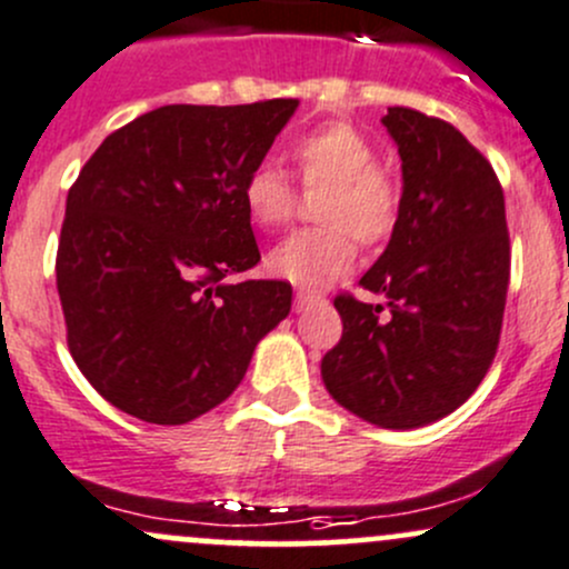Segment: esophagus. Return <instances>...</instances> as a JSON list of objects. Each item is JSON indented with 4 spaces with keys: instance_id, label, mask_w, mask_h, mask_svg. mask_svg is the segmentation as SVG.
Returning a JSON list of instances; mask_svg holds the SVG:
<instances>
[{
    "instance_id": "obj_1",
    "label": "esophagus",
    "mask_w": 569,
    "mask_h": 569,
    "mask_svg": "<svg viewBox=\"0 0 569 569\" xmlns=\"http://www.w3.org/2000/svg\"><path fill=\"white\" fill-rule=\"evenodd\" d=\"M319 300H321V297L316 295V291H305V289H300V291H297V295H295V310H297V313H300V310L310 308V305H316Z\"/></svg>"
}]
</instances>
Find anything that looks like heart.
I'll use <instances>...</instances> for the list:
<instances>
[{
    "mask_svg": "<svg viewBox=\"0 0 569 569\" xmlns=\"http://www.w3.org/2000/svg\"><path fill=\"white\" fill-rule=\"evenodd\" d=\"M308 188L327 184L319 220L325 229L297 231L267 256L269 272L302 289H319L351 267L357 240L385 242L400 212L398 182L376 166V149L357 128L327 122L297 136L289 147ZM242 204L259 229H278L295 209V184L272 160H261L242 182Z\"/></svg>",
    "mask_w": 569,
    "mask_h": 569,
    "instance_id": "b5f03b06",
    "label": "heart"
}]
</instances>
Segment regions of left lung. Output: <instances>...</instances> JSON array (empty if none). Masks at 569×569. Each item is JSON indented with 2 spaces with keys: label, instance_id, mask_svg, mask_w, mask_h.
Masks as SVG:
<instances>
[{
  "label": "left lung",
  "instance_id": "left-lung-1",
  "mask_svg": "<svg viewBox=\"0 0 569 569\" xmlns=\"http://www.w3.org/2000/svg\"><path fill=\"white\" fill-rule=\"evenodd\" d=\"M400 154L403 193L390 242L362 274L387 300H335L343 335L321 360L327 392L379 428L452 415L496 357L510 283L505 193L450 122L403 106L381 117Z\"/></svg>",
  "mask_w": 569,
  "mask_h": 569
}]
</instances>
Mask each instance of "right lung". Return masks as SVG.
Returning <instances> with one entry per match:
<instances>
[{
  "label": "right lung",
  "instance_id": "obj_1",
  "mask_svg": "<svg viewBox=\"0 0 569 569\" xmlns=\"http://www.w3.org/2000/svg\"><path fill=\"white\" fill-rule=\"evenodd\" d=\"M297 106H160L100 143L70 188L57 250L68 346L124 415H207L289 316L286 280L226 278L259 264L242 182Z\"/></svg>",
  "mask_w": 569,
  "mask_h": 569
}]
</instances>
